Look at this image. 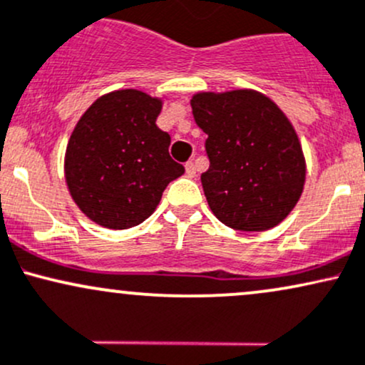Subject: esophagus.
<instances>
[{
	"mask_svg": "<svg viewBox=\"0 0 365 365\" xmlns=\"http://www.w3.org/2000/svg\"><path fill=\"white\" fill-rule=\"evenodd\" d=\"M184 169H186V175H187V178H195L196 169H195V163H193V162H186V165H184Z\"/></svg>",
	"mask_w": 365,
	"mask_h": 365,
	"instance_id": "34e87169",
	"label": "esophagus"
}]
</instances>
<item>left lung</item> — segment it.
<instances>
[{"label": "left lung", "instance_id": "1", "mask_svg": "<svg viewBox=\"0 0 365 365\" xmlns=\"http://www.w3.org/2000/svg\"><path fill=\"white\" fill-rule=\"evenodd\" d=\"M191 108L208 136L202 184L214 215L243 232L277 226L305 184V158L288 117L252 89L198 93Z\"/></svg>", "mask_w": 365, "mask_h": 365}]
</instances>
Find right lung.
Instances as JSON below:
<instances>
[{"mask_svg":"<svg viewBox=\"0 0 365 365\" xmlns=\"http://www.w3.org/2000/svg\"><path fill=\"white\" fill-rule=\"evenodd\" d=\"M162 100L138 89L98 98L77 122L65 153L73 202L93 222L128 229L148 219L167 184L184 174L157 128Z\"/></svg>","mask_w":365,"mask_h":365,"instance_id":"obj_1","label":"right lung"}]
</instances>
